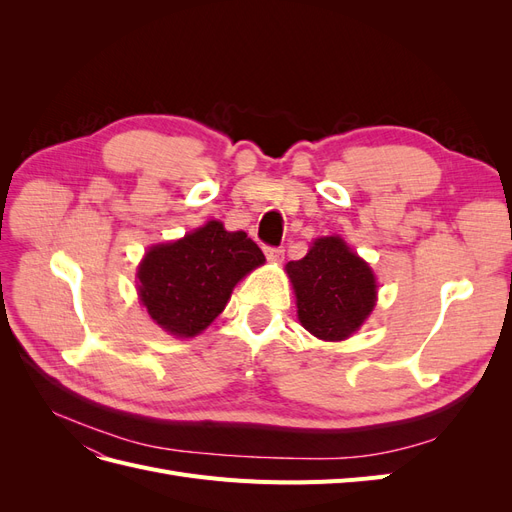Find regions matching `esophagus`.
I'll use <instances>...</instances> for the list:
<instances>
[{
    "instance_id": "1",
    "label": "esophagus",
    "mask_w": 512,
    "mask_h": 512,
    "mask_svg": "<svg viewBox=\"0 0 512 512\" xmlns=\"http://www.w3.org/2000/svg\"><path fill=\"white\" fill-rule=\"evenodd\" d=\"M265 256L271 262H280L284 258V247H275V245H265Z\"/></svg>"
}]
</instances>
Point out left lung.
<instances>
[{
	"instance_id": "left-lung-1",
	"label": "left lung",
	"mask_w": 512,
	"mask_h": 512,
	"mask_svg": "<svg viewBox=\"0 0 512 512\" xmlns=\"http://www.w3.org/2000/svg\"><path fill=\"white\" fill-rule=\"evenodd\" d=\"M303 327L339 342L361 327L376 305V277L339 237L318 239L301 260L286 265Z\"/></svg>"
}]
</instances>
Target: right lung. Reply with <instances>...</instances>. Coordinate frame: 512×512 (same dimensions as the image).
Segmentation results:
<instances>
[{
  "instance_id": "right-lung-1",
  "label": "right lung",
  "mask_w": 512,
  "mask_h": 512,
  "mask_svg": "<svg viewBox=\"0 0 512 512\" xmlns=\"http://www.w3.org/2000/svg\"><path fill=\"white\" fill-rule=\"evenodd\" d=\"M265 254L243 230L209 222L175 243L156 245L138 267V292L149 316L179 337L198 335L218 318L245 273Z\"/></svg>"
}]
</instances>
